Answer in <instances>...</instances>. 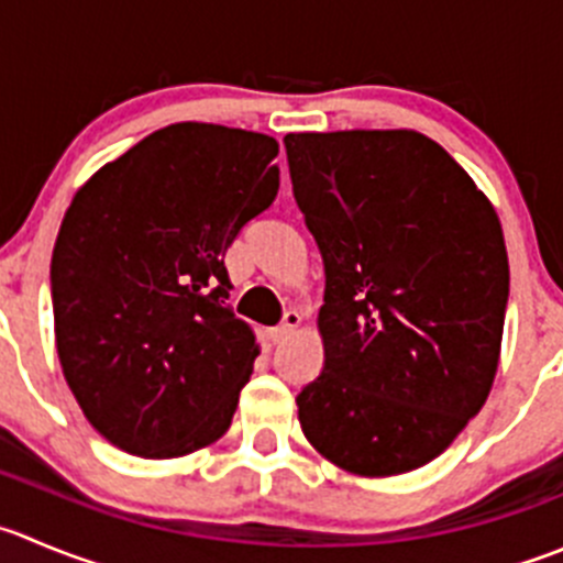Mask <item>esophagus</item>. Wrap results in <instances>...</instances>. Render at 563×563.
<instances>
[{
  "label": "esophagus",
  "instance_id": "34e87169",
  "mask_svg": "<svg viewBox=\"0 0 563 563\" xmlns=\"http://www.w3.org/2000/svg\"><path fill=\"white\" fill-rule=\"evenodd\" d=\"M299 321H302V316L297 313V310H286V313H283V321L280 324L275 327V330H272V341H286L288 335H291L294 330H297L299 327Z\"/></svg>",
  "mask_w": 563,
  "mask_h": 563
}]
</instances>
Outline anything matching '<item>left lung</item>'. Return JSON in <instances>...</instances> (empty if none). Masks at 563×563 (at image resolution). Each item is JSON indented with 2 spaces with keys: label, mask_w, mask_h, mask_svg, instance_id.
Masks as SVG:
<instances>
[{
  "label": "left lung",
  "mask_w": 563,
  "mask_h": 563,
  "mask_svg": "<svg viewBox=\"0 0 563 563\" xmlns=\"http://www.w3.org/2000/svg\"><path fill=\"white\" fill-rule=\"evenodd\" d=\"M294 200L324 261V368L297 396L321 456L357 476L443 454L493 387L509 302L487 195L407 129L286 134Z\"/></svg>",
  "instance_id": "1"
}]
</instances>
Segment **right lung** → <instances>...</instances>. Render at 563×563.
<instances>
[{"mask_svg": "<svg viewBox=\"0 0 563 563\" xmlns=\"http://www.w3.org/2000/svg\"><path fill=\"white\" fill-rule=\"evenodd\" d=\"M266 134L173 123L70 200L52 255L65 382L101 438L173 460L228 432L258 343L228 308L225 253L280 187Z\"/></svg>", "mask_w": 563, "mask_h": 563, "instance_id": "obj_1", "label": "right lung"}]
</instances>
